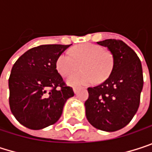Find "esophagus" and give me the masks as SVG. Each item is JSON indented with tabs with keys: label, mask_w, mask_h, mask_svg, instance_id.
Masks as SVG:
<instances>
[{
	"label": "esophagus",
	"mask_w": 152,
	"mask_h": 152,
	"mask_svg": "<svg viewBox=\"0 0 152 152\" xmlns=\"http://www.w3.org/2000/svg\"><path fill=\"white\" fill-rule=\"evenodd\" d=\"M78 90H79V88H78V87H73V91H74V92H75V93H77Z\"/></svg>",
	"instance_id": "1"
}]
</instances>
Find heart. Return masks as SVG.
Returning a JSON list of instances; mask_svg holds the SVG:
<instances>
[{
  "mask_svg": "<svg viewBox=\"0 0 152 152\" xmlns=\"http://www.w3.org/2000/svg\"><path fill=\"white\" fill-rule=\"evenodd\" d=\"M71 54L61 53L56 60V69L63 76L74 73L81 63V71L68 78L70 85H87L102 82L109 76L113 67V58L109 52L99 45L84 43L74 46Z\"/></svg>",
  "mask_w": 152,
  "mask_h": 152,
  "instance_id": "heart-1",
  "label": "heart"
}]
</instances>
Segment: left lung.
Listing matches in <instances>:
<instances>
[{
	"mask_svg": "<svg viewBox=\"0 0 152 152\" xmlns=\"http://www.w3.org/2000/svg\"><path fill=\"white\" fill-rule=\"evenodd\" d=\"M97 43L111 52L113 69L105 82L88 88L85 114L94 128L113 132L127 126L137 112L143 85L142 64L135 51L121 40Z\"/></svg>",
	"mask_w": 152,
	"mask_h": 152,
	"instance_id": "left-lung-1",
	"label": "left lung"
}]
</instances>
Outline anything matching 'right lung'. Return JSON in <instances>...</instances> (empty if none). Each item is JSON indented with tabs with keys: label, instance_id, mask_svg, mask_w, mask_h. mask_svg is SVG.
Masks as SVG:
<instances>
[{
	"label": "right lung",
	"instance_id": "1",
	"mask_svg": "<svg viewBox=\"0 0 152 152\" xmlns=\"http://www.w3.org/2000/svg\"><path fill=\"white\" fill-rule=\"evenodd\" d=\"M70 45H42L21 55L9 79L10 106L15 118L30 129H42L61 117L74 96L56 69V60Z\"/></svg>",
	"mask_w": 152,
	"mask_h": 152
}]
</instances>
